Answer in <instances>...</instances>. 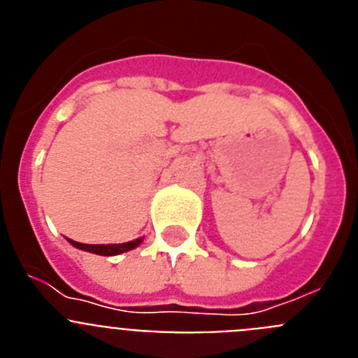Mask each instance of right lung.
<instances>
[{"mask_svg": "<svg viewBox=\"0 0 358 358\" xmlns=\"http://www.w3.org/2000/svg\"><path fill=\"white\" fill-rule=\"evenodd\" d=\"M71 245L75 248L82 249V251H87V252H94V255H100V256H115V255H122V252H127L131 249L138 248L143 238H138V240H132V242L127 243H107V245H93V243H80V242H75V240H69Z\"/></svg>", "mask_w": 358, "mask_h": 358, "instance_id": "right-lung-1", "label": "right lung"}]
</instances>
